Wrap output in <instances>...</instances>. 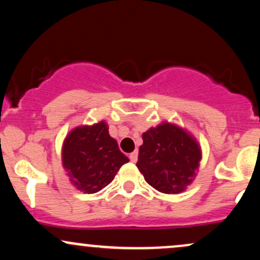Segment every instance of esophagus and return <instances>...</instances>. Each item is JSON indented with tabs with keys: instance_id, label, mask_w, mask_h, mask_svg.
Masks as SVG:
<instances>
[{
	"instance_id": "esophagus-1",
	"label": "esophagus",
	"mask_w": 260,
	"mask_h": 260,
	"mask_svg": "<svg viewBox=\"0 0 260 260\" xmlns=\"http://www.w3.org/2000/svg\"><path fill=\"white\" fill-rule=\"evenodd\" d=\"M129 160L132 161V162H137V160H138V151H133V153H131Z\"/></svg>"
}]
</instances>
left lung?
Returning a JSON list of instances; mask_svg holds the SVG:
<instances>
[{"label":"left lung","instance_id":"left-lung-1","mask_svg":"<svg viewBox=\"0 0 260 260\" xmlns=\"http://www.w3.org/2000/svg\"><path fill=\"white\" fill-rule=\"evenodd\" d=\"M201 159L194 138L175 124L162 123L143 133L137 168L155 189L176 194L192 183Z\"/></svg>","mask_w":260,"mask_h":260}]
</instances>
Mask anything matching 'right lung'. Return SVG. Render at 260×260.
Returning a JSON list of instances; mask_svg holds the SVG:
<instances>
[{
	"label": "right lung",
	"mask_w": 260,
	"mask_h": 260,
	"mask_svg": "<svg viewBox=\"0 0 260 260\" xmlns=\"http://www.w3.org/2000/svg\"><path fill=\"white\" fill-rule=\"evenodd\" d=\"M128 157L109 134L105 122L82 126L66 137L62 162L71 182L84 193L91 194L105 188Z\"/></svg>",
	"instance_id": "add662e5"
}]
</instances>
